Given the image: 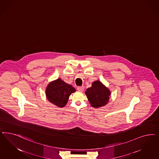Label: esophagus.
Wrapping results in <instances>:
<instances>
[{"mask_svg":"<svg viewBox=\"0 0 159 159\" xmlns=\"http://www.w3.org/2000/svg\"><path fill=\"white\" fill-rule=\"evenodd\" d=\"M84 89V86H80V87H77V90L79 91H83Z\"/></svg>","mask_w":159,"mask_h":159,"instance_id":"1","label":"esophagus"}]
</instances>
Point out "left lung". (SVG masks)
<instances>
[{"label": "left lung", "instance_id": "1", "mask_svg": "<svg viewBox=\"0 0 159 159\" xmlns=\"http://www.w3.org/2000/svg\"><path fill=\"white\" fill-rule=\"evenodd\" d=\"M85 94L92 107L97 108L108 103L111 92L99 81H97L88 88Z\"/></svg>", "mask_w": 159, "mask_h": 159}]
</instances>
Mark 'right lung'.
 Masks as SVG:
<instances>
[{"mask_svg":"<svg viewBox=\"0 0 159 159\" xmlns=\"http://www.w3.org/2000/svg\"><path fill=\"white\" fill-rule=\"evenodd\" d=\"M74 92L75 89L72 85L58 78L48 85L46 93L50 102L62 108L66 106L70 95Z\"/></svg>","mask_w":159,"mask_h":159,"instance_id":"right-lung-1","label":"right lung"}]
</instances>
